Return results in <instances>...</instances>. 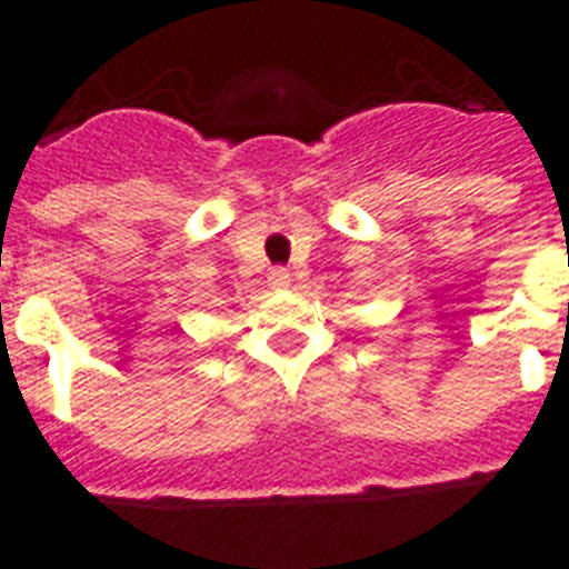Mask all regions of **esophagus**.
<instances>
[{
	"mask_svg": "<svg viewBox=\"0 0 569 569\" xmlns=\"http://www.w3.org/2000/svg\"><path fill=\"white\" fill-rule=\"evenodd\" d=\"M267 281H270V288H288L290 273L284 270V267H273V270H270V276H267Z\"/></svg>",
	"mask_w": 569,
	"mask_h": 569,
	"instance_id": "obj_1",
	"label": "esophagus"
}]
</instances>
